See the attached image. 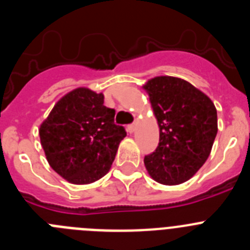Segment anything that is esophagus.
I'll return each instance as SVG.
<instances>
[{
	"label": "esophagus",
	"instance_id": "1",
	"mask_svg": "<svg viewBox=\"0 0 250 250\" xmlns=\"http://www.w3.org/2000/svg\"><path fill=\"white\" fill-rule=\"evenodd\" d=\"M136 127H138V123L131 124V125H129V126H127V131H129V132H134L136 130Z\"/></svg>",
	"mask_w": 250,
	"mask_h": 250
}]
</instances>
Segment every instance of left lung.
I'll use <instances>...</instances> for the list:
<instances>
[{
  "mask_svg": "<svg viewBox=\"0 0 250 250\" xmlns=\"http://www.w3.org/2000/svg\"><path fill=\"white\" fill-rule=\"evenodd\" d=\"M143 87L160 129L159 145L145 155V167L160 184H182L210 154L218 132L215 106L204 92L179 77H154Z\"/></svg>",
  "mask_w": 250,
  "mask_h": 250,
  "instance_id": "8db88e82",
  "label": "left lung"
}]
</instances>
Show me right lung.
Returning <instances> with one entry per match:
<instances>
[{
    "label": "right lung",
    "instance_id": "right-lung-1",
    "mask_svg": "<svg viewBox=\"0 0 250 250\" xmlns=\"http://www.w3.org/2000/svg\"><path fill=\"white\" fill-rule=\"evenodd\" d=\"M114 118L115 110L104 105L103 94L86 87L66 94L39 130L50 167L72 184L103 178L126 136Z\"/></svg>",
    "mask_w": 250,
    "mask_h": 250
}]
</instances>
